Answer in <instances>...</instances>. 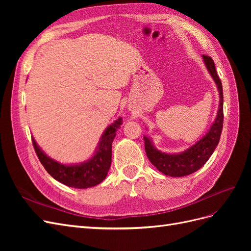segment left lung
Here are the masks:
<instances>
[{
    "label": "left lung",
    "instance_id": "left-lung-1",
    "mask_svg": "<svg viewBox=\"0 0 251 251\" xmlns=\"http://www.w3.org/2000/svg\"><path fill=\"white\" fill-rule=\"evenodd\" d=\"M202 57L209 74L216 82L220 97L217 117L214 124L211 125L209 131L199 141H197L194 146L178 154L163 153V151L157 150L154 147L151 139L147 137V136H143L144 149H146L149 160L159 172H161L166 176L183 177L200 170L214 153L220 137H221L224 118L222 82L218 76L212 58L207 55H203Z\"/></svg>",
    "mask_w": 251,
    "mask_h": 251
}]
</instances>
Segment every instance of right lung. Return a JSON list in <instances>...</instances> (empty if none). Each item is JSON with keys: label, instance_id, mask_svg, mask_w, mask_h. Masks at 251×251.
<instances>
[{"label": "right lung", "instance_id": "obj_1", "mask_svg": "<svg viewBox=\"0 0 251 251\" xmlns=\"http://www.w3.org/2000/svg\"><path fill=\"white\" fill-rule=\"evenodd\" d=\"M121 125L123 118L119 117L105 128L94 155L78 164L67 165L55 161L44 153L33 137L32 144L45 170L55 180L69 187L88 188L101 183L107 177L112 161V142Z\"/></svg>", "mask_w": 251, "mask_h": 251}]
</instances>
